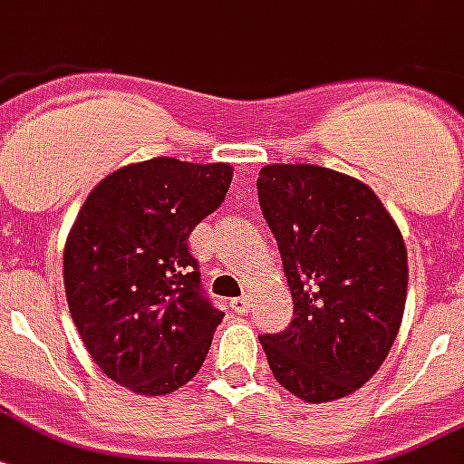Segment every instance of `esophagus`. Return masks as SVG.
I'll use <instances>...</instances> for the list:
<instances>
[{
  "instance_id": "1",
  "label": "esophagus",
  "mask_w": 464,
  "mask_h": 464,
  "mask_svg": "<svg viewBox=\"0 0 464 464\" xmlns=\"http://www.w3.org/2000/svg\"><path fill=\"white\" fill-rule=\"evenodd\" d=\"M250 295H243V297H236V300H231V310L238 312V314H246V312L250 310Z\"/></svg>"
}]
</instances>
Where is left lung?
Listing matches in <instances>:
<instances>
[{
    "mask_svg": "<svg viewBox=\"0 0 464 464\" xmlns=\"http://www.w3.org/2000/svg\"><path fill=\"white\" fill-rule=\"evenodd\" d=\"M258 201L276 236L295 319L260 334L277 383L307 403L337 401L379 372L396 342L408 256L363 181L317 164H267Z\"/></svg>",
    "mask_w": 464,
    "mask_h": 464,
    "instance_id": "1",
    "label": "left lung"
}]
</instances>
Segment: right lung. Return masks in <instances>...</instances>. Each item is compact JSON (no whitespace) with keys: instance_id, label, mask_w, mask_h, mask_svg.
Returning <instances> with one entry per match:
<instances>
[{"instance_id":"1","label":"right lung","mask_w":464,"mask_h":464,"mask_svg":"<svg viewBox=\"0 0 464 464\" xmlns=\"http://www.w3.org/2000/svg\"><path fill=\"white\" fill-rule=\"evenodd\" d=\"M231 179L228 164L154 157L108 174L81 206L63 250L68 310L120 386L164 396L201 369L223 312L201 293L187 241Z\"/></svg>"}]
</instances>
